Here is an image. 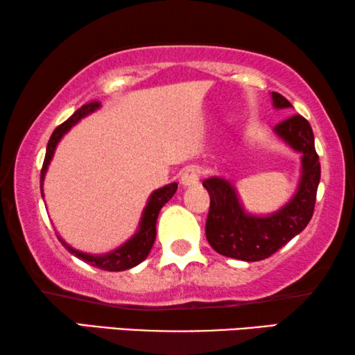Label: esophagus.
Here are the masks:
<instances>
[{
  "instance_id": "obj_1",
  "label": "esophagus",
  "mask_w": 355,
  "mask_h": 355,
  "mask_svg": "<svg viewBox=\"0 0 355 355\" xmlns=\"http://www.w3.org/2000/svg\"><path fill=\"white\" fill-rule=\"evenodd\" d=\"M198 178H200V171L197 168H186L181 174V186L182 187H192L198 184Z\"/></svg>"
}]
</instances>
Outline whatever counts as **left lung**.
Instances as JSON below:
<instances>
[{"label": "left lung", "instance_id": "8db88e82", "mask_svg": "<svg viewBox=\"0 0 355 355\" xmlns=\"http://www.w3.org/2000/svg\"><path fill=\"white\" fill-rule=\"evenodd\" d=\"M275 110L293 105L271 92ZM275 135L300 155V176L293 197L278 210L257 215L245 210L239 192L230 179L213 176L203 181L210 196L205 234L218 254L242 261L268 259L276 250L302 232L313 215L320 184V162L315 152L313 130L309 121L295 114L276 125Z\"/></svg>", "mask_w": 355, "mask_h": 355}]
</instances>
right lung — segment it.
<instances>
[{"instance_id":"right-lung-1","label":"right lung","mask_w":355,"mask_h":355,"mask_svg":"<svg viewBox=\"0 0 355 355\" xmlns=\"http://www.w3.org/2000/svg\"><path fill=\"white\" fill-rule=\"evenodd\" d=\"M100 108L98 103H89L84 105L82 108L76 111L74 114L71 116L69 119L64 121L61 125L53 130L50 140H48L46 145V155H45V162H43V168H42V174H40V191H42V197L43 196V181H45L48 166H50L53 155L56 152L58 144L61 142V139L69 132V130L74 128L76 124H79L82 119L90 116L92 113H95L96 110ZM178 191V184L171 182L168 186L159 187L157 191H153L150 193L147 203H145L142 216H140L139 226L132 236L129 237L128 241L123 242L119 247L116 249L105 252V254H87V252L77 250L74 247L67 244V242L62 239L60 236V232H56L58 239L61 241V244L66 247L67 250L71 252L72 255L77 257V259L82 261H87L92 266H96L100 270H106V271H124L129 268H134L139 263L147 259L150 250H152L155 237H157V220H158V213L162 210L164 203H166L169 198H171L174 193Z\"/></svg>"}]
</instances>
